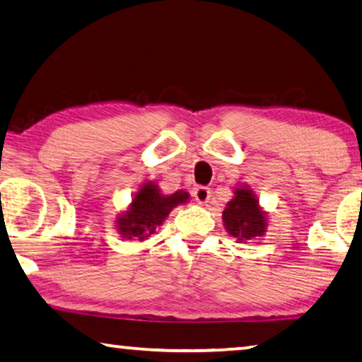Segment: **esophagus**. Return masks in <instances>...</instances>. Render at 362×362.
<instances>
[{
  "instance_id": "obj_1",
  "label": "esophagus",
  "mask_w": 362,
  "mask_h": 362,
  "mask_svg": "<svg viewBox=\"0 0 362 362\" xmlns=\"http://www.w3.org/2000/svg\"><path fill=\"white\" fill-rule=\"evenodd\" d=\"M192 196H194V199L197 202L204 204V202L209 201L211 189L207 186H197V187H194V189H192Z\"/></svg>"
}]
</instances>
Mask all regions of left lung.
<instances>
[{
  "mask_svg": "<svg viewBox=\"0 0 362 362\" xmlns=\"http://www.w3.org/2000/svg\"><path fill=\"white\" fill-rule=\"evenodd\" d=\"M222 219L227 232L237 240H252L264 235L267 222L265 214L260 211L259 201L247 186L237 187L234 199L222 212Z\"/></svg>",
  "mask_w": 362,
  "mask_h": 362,
  "instance_id": "obj_1",
  "label": "left lung"
}]
</instances>
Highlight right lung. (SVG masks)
Listing matches in <instances>:
<instances>
[{
	"instance_id": "add662e5",
	"label": "right lung",
	"mask_w": 362,
	"mask_h": 362,
	"mask_svg": "<svg viewBox=\"0 0 362 362\" xmlns=\"http://www.w3.org/2000/svg\"><path fill=\"white\" fill-rule=\"evenodd\" d=\"M187 192L176 191L175 194H161L160 187L153 182H145L141 189L133 197L130 209L118 217V230L123 237L146 239L155 232L156 226H161L166 216L177 204H185Z\"/></svg>"
}]
</instances>
